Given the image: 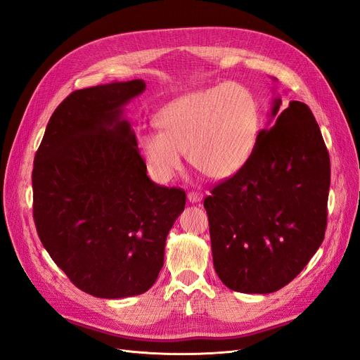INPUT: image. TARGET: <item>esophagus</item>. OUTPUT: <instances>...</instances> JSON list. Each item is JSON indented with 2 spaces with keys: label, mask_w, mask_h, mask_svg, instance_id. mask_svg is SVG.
Returning <instances> with one entry per match:
<instances>
[{
  "label": "esophagus",
  "mask_w": 360,
  "mask_h": 360,
  "mask_svg": "<svg viewBox=\"0 0 360 360\" xmlns=\"http://www.w3.org/2000/svg\"><path fill=\"white\" fill-rule=\"evenodd\" d=\"M188 200L191 202H200L202 200V193L201 192H189L188 193Z\"/></svg>",
  "instance_id": "obj_1"
}]
</instances>
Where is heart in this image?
<instances>
[{"label": "heart", "instance_id": "1", "mask_svg": "<svg viewBox=\"0 0 360 360\" xmlns=\"http://www.w3.org/2000/svg\"><path fill=\"white\" fill-rule=\"evenodd\" d=\"M159 132L138 138L150 176L168 183L181 168V153L204 176L224 180L240 171L255 148L259 106L245 86L224 82L192 91L163 106Z\"/></svg>", "mask_w": 360, "mask_h": 360}]
</instances>
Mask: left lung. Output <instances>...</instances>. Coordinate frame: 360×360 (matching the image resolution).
<instances>
[{
	"label": "left lung",
	"mask_w": 360,
	"mask_h": 360,
	"mask_svg": "<svg viewBox=\"0 0 360 360\" xmlns=\"http://www.w3.org/2000/svg\"><path fill=\"white\" fill-rule=\"evenodd\" d=\"M258 134L246 165L204 200L214 270L238 292L285 287L309 263L328 225L330 159L308 108L291 101Z\"/></svg>",
	"instance_id": "obj_1"
}]
</instances>
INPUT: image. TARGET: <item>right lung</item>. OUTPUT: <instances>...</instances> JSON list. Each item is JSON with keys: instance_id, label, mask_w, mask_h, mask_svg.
<instances>
[{"instance_id": "add662e5", "label": "right lung", "mask_w": 360, "mask_h": 360, "mask_svg": "<svg viewBox=\"0 0 360 360\" xmlns=\"http://www.w3.org/2000/svg\"><path fill=\"white\" fill-rule=\"evenodd\" d=\"M134 79L76 90L53 111L32 168V217L41 245L72 284L103 299L143 294L163 266L186 193L159 186L123 106Z\"/></svg>"}]
</instances>
